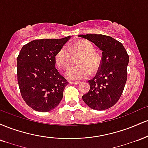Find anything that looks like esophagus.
Returning <instances> with one entry per match:
<instances>
[{
    "label": "esophagus",
    "mask_w": 148,
    "mask_h": 148,
    "mask_svg": "<svg viewBox=\"0 0 148 148\" xmlns=\"http://www.w3.org/2000/svg\"><path fill=\"white\" fill-rule=\"evenodd\" d=\"M69 84H74V85H76V84H80V81H69Z\"/></svg>",
    "instance_id": "obj_1"
}]
</instances>
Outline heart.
Masks as SVG:
<instances>
[{
  "label": "heart",
  "mask_w": 148,
  "mask_h": 148,
  "mask_svg": "<svg viewBox=\"0 0 148 148\" xmlns=\"http://www.w3.org/2000/svg\"><path fill=\"white\" fill-rule=\"evenodd\" d=\"M74 55L81 54L77 60L79 64L70 67L66 72V76L71 80H79L87 78L92 72L95 74L99 70L101 60L95 53V47L88 40H81L69 47L62 46L55 55V60L61 68H67L72 60V52Z\"/></svg>",
  "instance_id": "obj_1"
}]
</instances>
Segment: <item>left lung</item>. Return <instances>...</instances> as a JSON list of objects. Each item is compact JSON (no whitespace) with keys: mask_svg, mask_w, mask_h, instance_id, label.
I'll return each mask as SVG.
<instances>
[{"mask_svg":"<svg viewBox=\"0 0 148 148\" xmlns=\"http://www.w3.org/2000/svg\"><path fill=\"white\" fill-rule=\"evenodd\" d=\"M93 42L102 51L101 65L92 79L88 81L90 90L82 97L92 109L111 108L121 97L127 79L129 55L123 44L113 37L99 34L79 35Z\"/></svg>","mask_w":148,"mask_h":148,"instance_id":"obj_1","label":"left lung"}]
</instances>
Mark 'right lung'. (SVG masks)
I'll return each instance as SVG.
<instances>
[{
	"instance_id": "1",
	"label": "right lung",
	"mask_w": 148,
	"mask_h": 148,
	"mask_svg": "<svg viewBox=\"0 0 148 148\" xmlns=\"http://www.w3.org/2000/svg\"><path fill=\"white\" fill-rule=\"evenodd\" d=\"M71 36L35 40L23 45L17 57V81L21 97L35 111L48 112L62 99L67 79L56 68L55 55Z\"/></svg>"
}]
</instances>
